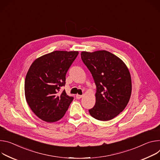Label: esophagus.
I'll use <instances>...</instances> for the list:
<instances>
[{
	"label": "esophagus",
	"instance_id": "obj_1",
	"mask_svg": "<svg viewBox=\"0 0 160 160\" xmlns=\"http://www.w3.org/2000/svg\"><path fill=\"white\" fill-rule=\"evenodd\" d=\"M76 98H77V99H80V98H81L82 97V95H78V94H77V95H76Z\"/></svg>",
	"mask_w": 160,
	"mask_h": 160
}]
</instances>
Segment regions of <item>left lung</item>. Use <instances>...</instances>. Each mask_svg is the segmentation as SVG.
Returning <instances> with one entry per match:
<instances>
[{
	"label": "left lung",
	"mask_w": 160,
	"mask_h": 160,
	"mask_svg": "<svg viewBox=\"0 0 160 160\" xmlns=\"http://www.w3.org/2000/svg\"><path fill=\"white\" fill-rule=\"evenodd\" d=\"M81 55L97 86L95 105L89 112L96 119L111 120L125 109L130 98L129 70L119 58L108 51H82Z\"/></svg>",
	"instance_id": "1"
}]
</instances>
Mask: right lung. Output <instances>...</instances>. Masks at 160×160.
I'll return each instance as SVG.
<instances>
[{
	"label": "right lung",
	"instance_id": "obj_1",
	"mask_svg": "<svg viewBox=\"0 0 160 160\" xmlns=\"http://www.w3.org/2000/svg\"><path fill=\"white\" fill-rule=\"evenodd\" d=\"M78 51H55L30 65L25 81V98L33 112L41 119L53 122L62 119L74 98L65 90V76Z\"/></svg>",
	"mask_w": 160,
	"mask_h": 160
}]
</instances>
